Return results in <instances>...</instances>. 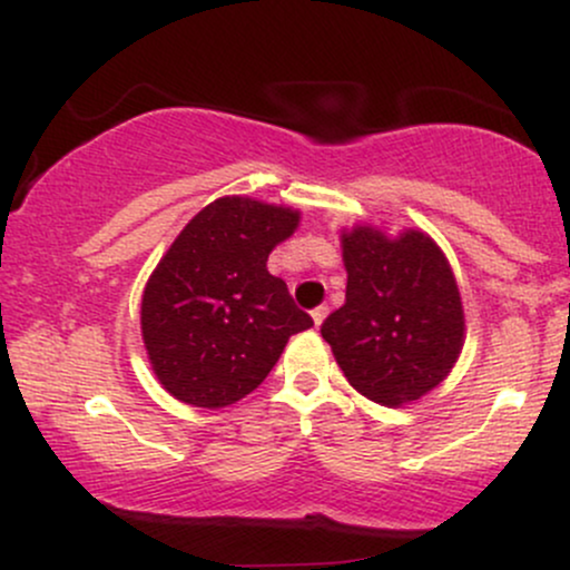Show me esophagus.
<instances>
[{
  "label": "esophagus",
  "instance_id": "34e87169",
  "mask_svg": "<svg viewBox=\"0 0 570 570\" xmlns=\"http://www.w3.org/2000/svg\"><path fill=\"white\" fill-rule=\"evenodd\" d=\"M326 313H330V307H326V305H318V307H316V311H313V313H311L313 324H316V326H322V324H324V318H326Z\"/></svg>",
  "mask_w": 570,
  "mask_h": 570
}]
</instances>
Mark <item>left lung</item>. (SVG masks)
<instances>
[{
    "label": "left lung",
    "mask_w": 570,
    "mask_h": 570,
    "mask_svg": "<svg viewBox=\"0 0 570 570\" xmlns=\"http://www.w3.org/2000/svg\"><path fill=\"white\" fill-rule=\"evenodd\" d=\"M345 303L322 324L335 362L362 396L402 407L434 391L466 337L461 292L436 240L415 227L340 230Z\"/></svg>",
    "instance_id": "8db88e82"
}]
</instances>
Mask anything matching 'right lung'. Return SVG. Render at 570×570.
Segmentation results:
<instances>
[{
    "mask_svg": "<svg viewBox=\"0 0 570 570\" xmlns=\"http://www.w3.org/2000/svg\"><path fill=\"white\" fill-rule=\"evenodd\" d=\"M292 206L225 195L200 208L141 294V340L179 402L219 410L252 394L286 343L313 326L267 257L297 230Z\"/></svg>",
    "mask_w": 570,
    "mask_h": 570,
    "instance_id": "right-lung-1",
    "label": "right lung"
}]
</instances>
